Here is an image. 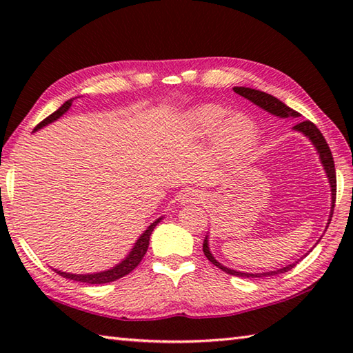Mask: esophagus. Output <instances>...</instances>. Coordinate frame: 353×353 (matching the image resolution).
Here are the masks:
<instances>
[{
  "label": "esophagus",
  "mask_w": 353,
  "mask_h": 353,
  "mask_svg": "<svg viewBox=\"0 0 353 353\" xmlns=\"http://www.w3.org/2000/svg\"><path fill=\"white\" fill-rule=\"evenodd\" d=\"M201 192L197 190H190L183 194V201H190V203H200L201 201Z\"/></svg>",
  "instance_id": "esophagus-1"
}]
</instances>
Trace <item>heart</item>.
Returning a JSON list of instances; mask_svg holds the SVG:
<instances>
[{
	"label": "heart",
	"mask_w": 353,
	"mask_h": 353,
	"mask_svg": "<svg viewBox=\"0 0 353 353\" xmlns=\"http://www.w3.org/2000/svg\"><path fill=\"white\" fill-rule=\"evenodd\" d=\"M228 114L226 109L216 104H205L191 112L190 123L199 134H209L216 130L215 142L223 152L229 154L243 153L256 138V127L249 117L232 115L226 118Z\"/></svg>",
	"instance_id": "1"
}]
</instances>
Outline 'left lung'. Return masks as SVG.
<instances>
[{"instance_id":"8db88e82","label":"left lung","mask_w":353,"mask_h":353,"mask_svg":"<svg viewBox=\"0 0 353 353\" xmlns=\"http://www.w3.org/2000/svg\"><path fill=\"white\" fill-rule=\"evenodd\" d=\"M234 91L236 94H239L241 97H244V99L250 100L252 103L258 104L259 108L265 109L267 112H270L272 115H276V117H281V118H288V117H299V112L292 110L291 108H288L287 104H283L281 100H277L276 97L270 95V94H265V92H261V91H256V89H250V88H241V86H236L234 88ZM294 130H299L302 132L305 137H308L311 139V142L314 144V147L317 148V152L320 154V159H321V163H323V167L326 170V174L329 177V183H331V191H332V209H331V219H332V214H334V208H335V197H336V174H335V165H334V157H332V153H331V148H329L327 142L325 139L323 134H321V132L319 130V127L308 121H301L297 123L294 127H292ZM331 219H329V223H331ZM327 223V224H329ZM203 252H205V256L212 262L214 265H216L219 268H221L223 272H226L228 274H232V276H241V277H267V276H276V274H281V273H285L288 272V270H291L292 267H294L297 262H294V264H290L288 267H283L281 270H276V272H267V273H258V274H252V273H241V272H235V270H230L228 267L221 265L220 262H216L214 259V256L211 254V252H209V247H208V239H205L203 243Z\"/></svg>"}]
</instances>
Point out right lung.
I'll return each mask as SVG.
<instances>
[{
	"instance_id": "1",
	"label": "right lung",
	"mask_w": 353,
	"mask_h": 353,
	"mask_svg": "<svg viewBox=\"0 0 353 353\" xmlns=\"http://www.w3.org/2000/svg\"><path fill=\"white\" fill-rule=\"evenodd\" d=\"M74 100H68L66 103H63L61 108H59L56 112H52V114L50 117H47L45 119H42V121L37 124L34 127V130L41 129V127L50 124L51 121H54V119H57L59 117H62L66 110H68L71 108ZM159 223V220H156L154 223H152L148 226V229L144 232V234L141 235V238L138 239V243L134 244V247L132 249V252L129 253V256H127L121 264H118L117 267L108 270V272H101V273H94V274H70V273H65V272H57V274H61L62 277H66V279H72V281H77V282H83V283H108V282H114L117 279H119V277H123L125 274H129L132 270H134L138 267L139 262L142 261V258H144V254L148 249V241H150V235H152L153 229L156 228V224Z\"/></svg>"
}]
</instances>
